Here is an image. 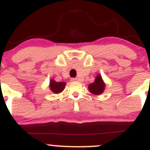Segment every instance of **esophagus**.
Returning a JSON list of instances; mask_svg holds the SVG:
<instances>
[{"instance_id": "obj_1", "label": "esophagus", "mask_w": 150, "mask_h": 150, "mask_svg": "<svg viewBox=\"0 0 150 150\" xmlns=\"http://www.w3.org/2000/svg\"><path fill=\"white\" fill-rule=\"evenodd\" d=\"M71 81H79V78H72V79H71Z\"/></svg>"}]
</instances>
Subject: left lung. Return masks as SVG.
I'll return each mask as SVG.
<instances>
[{
    "mask_svg": "<svg viewBox=\"0 0 150 150\" xmlns=\"http://www.w3.org/2000/svg\"><path fill=\"white\" fill-rule=\"evenodd\" d=\"M104 88H105V84L100 75H98L95 78L94 82L89 84L88 86L89 91L95 95H99L103 93Z\"/></svg>",
    "mask_w": 150,
    "mask_h": 150,
    "instance_id": "1",
    "label": "left lung"
}]
</instances>
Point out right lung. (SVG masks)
<instances>
[{"label": "right lung", "mask_w": 150, "mask_h": 150, "mask_svg": "<svg viewBox=\"0 0 150 150\" xmlns=\"http://www.w3.org/2000/svg\"><path fill=\"white\" fill-rule=\"evenodd\" d=\"M66 86V83L64 82H56L54 80H51L50 81L49 87L51 91L54 92V93H61L63 90H64V87Z\"/></svg>", "instance_id": "obj_1"}]
</instances>
